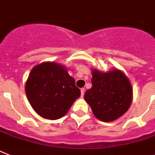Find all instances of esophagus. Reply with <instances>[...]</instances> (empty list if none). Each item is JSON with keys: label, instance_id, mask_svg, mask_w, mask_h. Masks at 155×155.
<instances>
[{"label": "esophagus", "instance_id": "esophagus-1", "mask_svg": "<svg viewBox=\"0 0 155 155\" xmlns=\"http://www.w3.org/2000/svg\"><path fill=\"white\" fill-rule=\"evenodd\" d=\"M84 91H85V89L84 88H81V97H84Z\"/></svg>", "mask_w": 155, "mask_h": 155}]
</instances>
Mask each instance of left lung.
Returning a JSON list of instances; mask_svg holds the SVG:
<instances>
[{
	"label": "left lung",
	"mask_w": 155,
	"mask_h": 155,
	"mask_svg": "<svg viewBox=\"0 0 155 155\" xmlns=\"http://www.w3.org/2000/svg\"><path fill=\"white\" fill-rule=\"evenodd\" d=\"M92 87L84 99L94 115L104 122L118 119L129 109L132 101V88L128 77L118 69L108 72L92 70Z\"/></svg>",
	"instance_id": "obj_1"
}]
</instances>
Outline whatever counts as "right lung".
I'll list each match as a JSON object with an SVG mask.
<instances>
[{"label":"right lung","instance_id":"right-lung-1","mask_svg":"<svg viewBox=\"0 0 155 155\" xmlns=\"http://www.w3.org/2000/svg\"><path fill=\"white\" fill-rule=\"evenodd\" d=\"M25 91L34 110L49 120L64 117L80 96L65 67L54 62H43L32 68Z\"/></svg>","mask_w":155,"mask_h":155}]
</instances>
